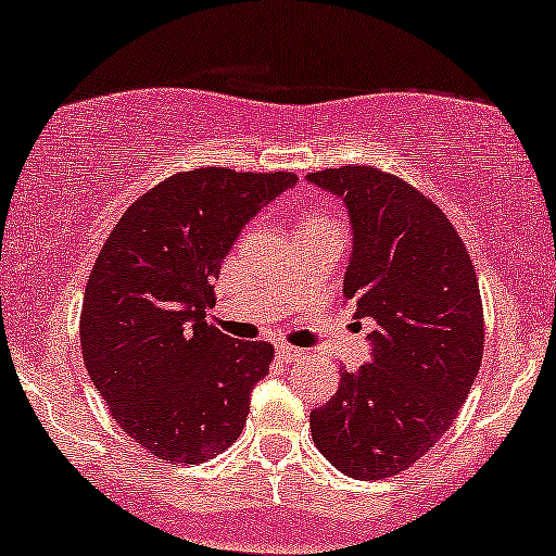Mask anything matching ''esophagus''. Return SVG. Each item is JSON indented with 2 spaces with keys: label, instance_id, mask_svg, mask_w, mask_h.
I'll use <instances>...</instances> for the list:
<instances>
[{
  "label": "esophagus",
  "instance_id": "34e87169",
  "mask_svg": "<svg viewBox=\"0 0 556 556\" xmlns=\"http://www.w3.org/2000/svg\"><path fill=\"white\" fill-rule=\"evenodd\" d=\"M276 355H278L280 361L293 363V361H299L301 355H304V353H301L299 348H293V345H283V342H278V345H276Z\"/></svg>",
  "mask_w": 556,
  "mask_h": 556
}]
</instances>
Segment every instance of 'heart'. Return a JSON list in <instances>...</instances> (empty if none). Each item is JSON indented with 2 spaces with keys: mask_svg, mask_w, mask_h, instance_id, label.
I'll use <instances>...</instances> for the list:
<instances>
[{
  "mask_svg": "<svg viewBox=\"0 0 556 556\" xmlns=\"http://www.w3.org/2000/svg\"><path fill=\"white\" fill-rule=\"evenodd\" d=\"M325 222H332V216L327 214V211L314 208V211H309V214H304V218H301L299 226H306V224H325Z\"/></svg>",
  "mask_w": 556,
  "mask_h": 556,
  "instance_id": "heart-1",
  "label": "heart"
}]
</instances>
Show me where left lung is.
I'll return each mask as SVG.
<instances>
[{"label":"left lung","instance_id":"1","mask_svg":"<svg viewBox=\"0 0 556 556\" xmlns=\"http://www.w3.org/2000/svg\"><path fill=\"white\" fill-rule=\"evenodd\" d=\"M351 216L342 293L374 319L371 361L342 371L312 409V438L334 469L392 477L428 454L467 400L484 351L479 283L467 247L438 205L374 167L306 175Z\"/></svg>","mask_w":556,"mask_h":556}]
</instances>
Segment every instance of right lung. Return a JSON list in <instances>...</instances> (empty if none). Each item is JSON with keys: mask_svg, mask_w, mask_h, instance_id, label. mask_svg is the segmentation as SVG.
<instances>
[{"mask_svg": "<svg viewBox=\"0 0 556 556\" xmlns=\"http://www.w3.org/2000/svg\"><path fill=\"white\" fill-rule=\"evenodd\" d=\"M299 182L203 167L143 193L108 237L81 304V355L115 422L149 454L198 464L242 433L273 345L205 321L244 224Z\"/></svg>", "mask_w": 556, "mask_h": 556, "instance_id": "1", "label": "right lung"}]
</instances>
